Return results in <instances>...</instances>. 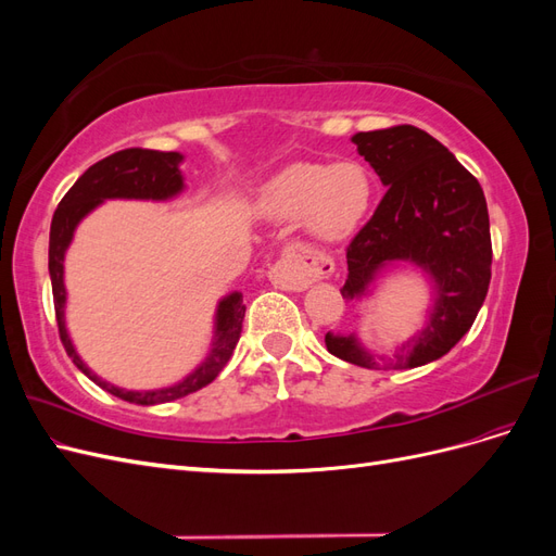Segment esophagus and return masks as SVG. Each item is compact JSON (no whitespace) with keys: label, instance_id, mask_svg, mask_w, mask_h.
I'll return each mask as SVG.
<instances>
[{"label":"esophagus","instance_id":"34e87169","mask_svg":"<svg viewBox=\"0 0 556 556\" xmlns=\"http://www.w3.org/2000/svg\"><path fill=\"white\" fill-rule=\"evenodd\" d=\"M333 271V262L323 252L306 248H290L285 257L271 268V282L278 290L301 292L315 280L329 278Z\"/></svg>","mask_w":556,"mask_h":556}]
</instances>
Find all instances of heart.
<instances>
[{"mask_svg":"<svg viewBox=\"0 0 556 556\" xmlns=\"http://www.w3.org/2000/svg\"><path fill=\"white\" fill-rule=\"evenodd\" d=\"M376 180L362 162H294L266 180L260 213L274 223H296L319 243L352 237L374 206Z\"/></svg>","mask_w":556,"mask_h":556,"instance_id":"obj_1","label":"heart"}]
</instances>
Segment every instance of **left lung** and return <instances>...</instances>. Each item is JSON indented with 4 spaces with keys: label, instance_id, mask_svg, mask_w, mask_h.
Listing matches in <instances>:
<instances>
[{
    "label": "left lung",
    "instance_id": "1",
    "mask_svg": "<svg viewBox=\"0 0 556 556\" xmlns=\"http://www.w3.org/2000/svg\"><path fill=\"white\" fill-rule=\"evenodd\" d=\"M357 153L387 188L371 220L348 245L345 301L371 294L399 264L429 280L425 327L392 357L376 355L357 333L325 336L333 357L362 368H415L441 359L476 323L492 278L490 213L480 182L431 134L413 125L357 131Z\"/></svg>",
    "mask_w": 556,
    "mask_h": 556
}]
</instances>
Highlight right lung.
<instances>
[{
	"label": "right lung",
	"mask_w": 556,
	"mask_h": 556,
	"mask_svg": "<svg viewBox=\"0 0 556 556\" xmlns=\"http://www.w3.org/2000/svg\"><path fill=\"white\" fill-rule=\"evenodd\" d=\"M182 155L180 153H162V150H143V148H127L121 153H113L102 162L92 164L83 174L72 190L64 194L60 206L50 223V241H48V274L53 282V299H55V315L60 339L66 350V355L74 359L78 371L86 374L92 382L113 396L137 403V406H157V403L176 401L188 396L201 387H206L223 371L229 362L233 348H237L241 331L245 304L241 292H231L217 301L215 319H213V339L211 350L192 374L178 380L176 384L160 387V390H125V387L111 384L99 378L92 368L80 359L76 352L72 336L66 331V288H64V255L70 250L76 227L83 217H88L97 206H102L106 199H139V201H166L174 199L185 190V178L180 172Z\"/></svg>",
	"instance_id": "add662e5"
}]
</instances>
